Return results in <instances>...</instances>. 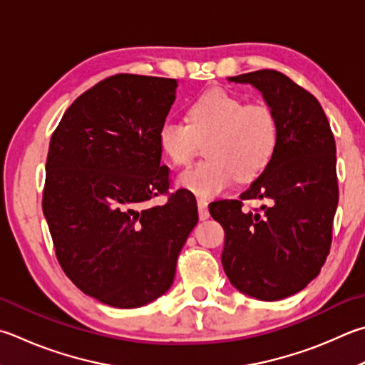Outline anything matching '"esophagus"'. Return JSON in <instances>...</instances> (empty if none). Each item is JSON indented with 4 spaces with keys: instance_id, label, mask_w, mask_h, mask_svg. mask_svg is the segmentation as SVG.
Masks as SVG:
<instances>
[{
    "instance_id": "obj_1",
    "label": "esophagus",
    "mask_w": 365,
    "mask_h": 365,
    "mask_svg": "<svg viewBox=\"0 0 365 365\" xmlns=\"http://www.w3.org/2000/svg\"><path fill=\"white\" fill-rule=\"evenodd\" d=\"M197 212H200V218H201V220H205V218H209L207 201L202 200V197H200V200H197Z\"/></svg>"
}]
</instances>
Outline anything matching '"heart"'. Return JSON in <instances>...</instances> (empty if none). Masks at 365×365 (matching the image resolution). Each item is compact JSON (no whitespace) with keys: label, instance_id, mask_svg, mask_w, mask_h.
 I'll return each instance as SVG.
<instances>
[{"label":"heart","instance_id":"b5f03b06","mask_svg":"<svg viewBox=\"0 0 365 365\" xmlns=\"http://www.w3.org/2000/svg\"><path fill=\"white\" fill-rule=\"evenodd\" d=\"M188 121L165 118L158 129V143L175 165L191 161L204 142L205 160L182 172L178 183L210 197L240 182L257 177L269 164L279 142V123L263 103H246L231 92L214 88L188 105Z\"/></svg>","mask_w":365,"mask_h":365}]
</instances>
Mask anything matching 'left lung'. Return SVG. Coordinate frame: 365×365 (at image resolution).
I'll return each mask as SVG.
<instances>
[{
  "label": "left lung",
  "mask_w": 365,
  "mask_h": 365,
  "mask_svg": "<svg viewBox=\"0 0 365 365\" xmlns=\"http://www.w3.org/2000/svg\"><path fill=\"white\" fill-rule=\"evenodd\" d=\"M228 79L262 92L279 123V142L240 200L210 202L209 212L225 230L222 264L230 282L260 300H281L307 287L329 255L339 204L335 138L317 98L284 73ZM250 199L267 204L244 210Z\"/></svg>",
  "instance_id": "8db88e82"
}]
</instances>
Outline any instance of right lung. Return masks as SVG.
I'll use <instances>...</instances> for the list:
<instances>
[{"label":"right lung","mask_w":365,"mask_h":365,"mask_svg":"<svg viewBox=\"0 0 365 365\" xmlns=\"http://www.w3.org/2000/svg\"><path fill=\"white\" fill-rule=\"evenodd\" d=\"M170 78L119 73L86 91L51 137L43 212L63 273L84 294L137 308L168 290L197 223L188 190L169 193L158 129ZM155 195L166 202L151 206Z\"/></svg>","instance_id":"add662e5"}]
</instances>
